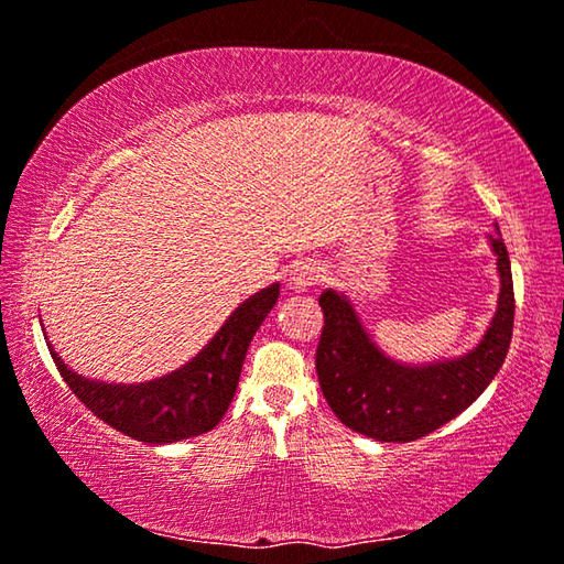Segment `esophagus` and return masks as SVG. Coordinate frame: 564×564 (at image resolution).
Instances as JSON below:
<instances>
[{
	"instance_id": "esophagus-1",
	"label": "esophagus",
	"mask_w": 564,
	"mask_h": 564,
	"mask_svg": "<svg viewBox=\"0 0 564 564\" xmlns=\"http://www.w3.org/2000/svg\"><path fill=\"white\" fill-rule=\"evenodd\" d=\"M318 281H321V271L311 263L296 268V273H293V285H296V289H308V285H316Z\"/></svg>"
}]
</instances>
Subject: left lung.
I'll return each instance as SVG.
<instances>
[{
    "mask_svg": "<svg viewBox=\"0 0 564 564\" xmlns=\"http://www.w3.org/2000/svg\"><path fill=\"white\" fill-rule=\"evenodd\" d=\"M497 253V314L481 344L464 359L432 366H401L371 344L354 308L336 291L321 293L324 328L316 348L321 391L334 414L354 432L377 442H414L452 422L489 387L512 341L514 285L502 236H491Z\"/></svg>",
    "mask_w": 564,
    "mask_h": 564,
    "instance_id": "left-lung-1",
    "label": "left lung"
}]
</instances>
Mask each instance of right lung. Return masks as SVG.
Wrapping results in <instances>:
<instances>
[{"label": "right lung", "mask_w": 564, "mask_h": 564, "mask_svg": "<svg viewBox=\"0 0 564 564\" xmlns=\"http://www.w3.org/2000/svg\"><path fill=\"white\" fill-rule=\"evenodd\" d=\"M279 301V285H271L240 303L213 341L177 369L140 387H112L77 377L52 351L57 371L73 394L102 419L107 426L148 444L181 442L216 426L234 401L240 369L258 326Z\"/></svg>", "instance_id": "add662e5"}]
</instances>
